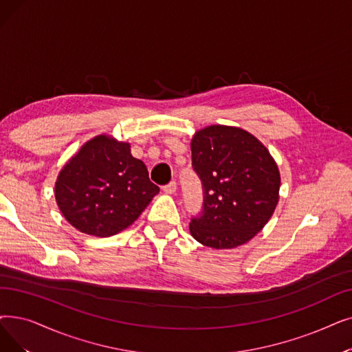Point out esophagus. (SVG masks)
Segmentation results:
<instances>
[{
	"label": "esophagus",
	"instance_id": "1",
	"mask_svg": "<svg viewBox=\"0 0 352 352\" xmlns=\"http://www.w3.org/2000/svg\"><path fill=\"white\" fill-rule=\"evenodd\" d=\"M162 190H164V192H166V194H174V192L177 191V182H175V181H171L170 184L164 186Z\"/></svg>",
	"mask_w": 352,
	"mask_h": 352
}]
</instances>
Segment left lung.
I'll list each match as a JSON object with an SVG mask.
<instances>
[{
	"label": "left lung",
	"mask_w": 352,
	"mask_h": 352,
	"mask_svg": "<svg viewBox=\"0 0 352 352\" xmlns=\"http://www.w3.org/2000/svg\"><path fill=\"white\" fill-rule=\"evenodd\" d=\"M191 155L204 188L191 236L219 250L252 240L279 203L280 173L269 149L243 128L208 125L192 135Z\"/></svg>",
	"instance_id": "left-lung-1"
}]
</instances>
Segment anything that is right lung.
<instances>
[{"label":"right lung","mask_w":352,"mask_h":352,"mask_svg":"<svg viewBox=\"0 0 352 352\" xmlns=\"http://www.w3.org/2000/svg\"><path fill=\"white\" fill-rule=\"evenodd\" d=\"M160 188L152 184L131 144L100 133L86 141L60 170L56 203L80 233L111 237L141 216Z\"/></svg>","instance_id":"1"}]
</instances>
